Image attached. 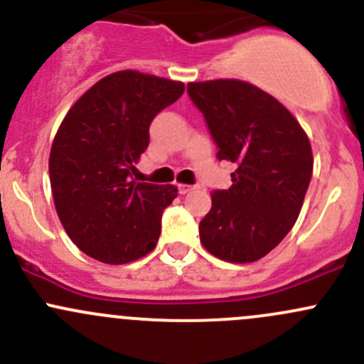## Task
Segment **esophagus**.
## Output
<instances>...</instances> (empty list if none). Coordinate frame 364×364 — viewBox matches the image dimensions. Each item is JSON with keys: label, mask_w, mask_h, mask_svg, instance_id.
Masks as SVG:
<instances>
[{"label": "esophagus", "mask_w": 364, "mask_h": 364, "mask_svg": "<svg viewBox=\"0 0 364 364\" xmlns=\"http://www.w3.org/2000/svg\"><path fill=\"white\" fill-rule=\"evenodd\" d=\"M178 190H179V193H181V196H185V193L192 192L193 186H190V185H178Z\"/></svg>", "instance_id": "obj_1"}]
</instances>
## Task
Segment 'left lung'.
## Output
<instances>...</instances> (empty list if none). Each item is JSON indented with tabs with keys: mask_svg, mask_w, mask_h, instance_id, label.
<instances>
[{
	"mask_svg": "<svg viewBox=\"0 0 364 364\" xmlns=\"http://www.w3.org/2000/svg\"><path fill=\"white\" fill-rule=\"evenodd\" d=\"M220 160L232 161L229 190L211 193L200 243L234 264L267 255L294 227L314 171L308 135L274 97L247 80L190 82Z\"/></svg>",
	"mask_w": 364,
	"mask_h": 364,
	"instance_id": "obj_1",
	"label": "left lung"
}]
</instances>
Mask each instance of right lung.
<instances>
[{
	"mask_svg": "<svg viewBox=\"0 0 364 364\" xmlns=\"http://www.w3.org/2000/svg\"><path fill=\"white\" fill-rule=\"evenodd\" d=\"M185 91L179 80L121 70L91 86L61 121L49 156L61 225L86 255L127 264L156 247L174 185L132 179L149 124Z\"/></svg>",
	"mask_w": 364,
	"mask_h": 364,
	"instance_id": "add662e5",
	"label": "right lung"
}]
</instances>
